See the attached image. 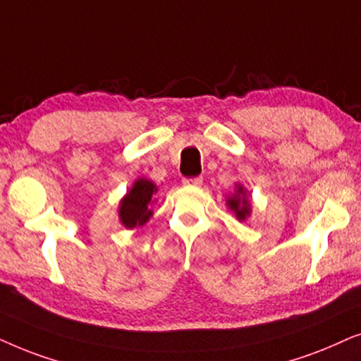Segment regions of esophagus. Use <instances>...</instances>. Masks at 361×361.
I'll return each instance as SVG.
<instances>
[{"mask_svg": "<svg viewBox=\"0 0 361 361\" xmlns=\"http://www.w3.org/2000/svg\"><path fill=\"white\" fill-rule=\"evenodd\" d=\"M183 183L186 186H200L201 183H203V178L201 176H195V178H185Z\"/></svg>", "mask_w": 361, "mask_h": 361, "instance_id": "34e87169", "label": "esophagus"}]
</instances>
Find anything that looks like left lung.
<instances>
[{"label":"left lung","instance_id":"obj_1","mask_svg":"<svg viewBox=\"0 0 361 361\" xmlns=\"http://www.w3.org/2000/svg\"><path fill=\"white\" fill-rule=\"evenodd\" d=\"M228 206L236 213L239 219H246V216L249 214V201L246 200V193H244L243 186H238V196L229 198Z\"/></svg>","mask_w":361,"mask_h":361}]
</instances>
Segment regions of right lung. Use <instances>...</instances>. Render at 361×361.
I'll list each match as a JSON object with an SVG mask.
<instances>
[{"label":"right lung","instance_id":"obj_1","mask_svg":"<svg viewBox=\"0 0 361 361\" xmlns=\"http://www.w3.org/2000/svg\"><path fill=\"white\" fill-rule=\"evenodd\" d=\"M157 188L152 181L140 178L135 181L133 188L128 191L127 196L120 203V221L125 228H135V226H143L150 219L152 211L148 204L152 203L153 193Z\"/></svg>","mask_w":361,"mask_h":361}]
</instances>
